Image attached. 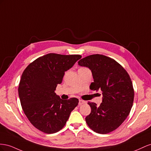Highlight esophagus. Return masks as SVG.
Here are the masks:
<instances>
[{
  "instance_id": "1",
  "label": "esophagus",
  "mask_w": 151,
  "mask_h": 151,
  "mask_svg": "<svg viewBox=\"0 0 151 151\" xmlns=\"http://www.w3.org/2000/svg\"><path fill=\"white\" fill-rule=\"evenodd\" d=\"M85 101H83V100H79V102H78V104L79 105H82L83 104H85Z\"/></svg>"
}]
</instances>
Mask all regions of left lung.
I'll use <instances>...</instances> for the list:
<instances>
[{
    "instance_id": "8db88e82",
    "label": "left lung",
    "mask_w": 151,
    "mask_h": 151,
    "mask_svg": "<svg viewBox=\"0 0 151 151\" xmlns=\"http://www.w3.org/2000/svg\"><path fill=\"white\" fill-rule=\"evenodd\" d=\"M78 63L91 70L93 82L90 88L101 91L103 96L99 106L88 102L91 113L85 118L87 124L101 134L115 130L126 119L133 106L134 90L130 76L121 64L104 55H90Z\"/></svg>"
}]
</instances>
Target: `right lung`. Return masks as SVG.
Wrapping results in <instances>:
<instances>
[{"mask_svg": "<svg viewBox=\"0 0 151 151\" xmlns=\"http://www.w3.org/2000/svg\"><path fill=\"white\" fill-rule=\"evenodd\" d=\"M81 58L80 55L47 54L24 70L18 87L21 105L38 130L47 134L61 130L78 105V99L63 100L54 91L62 83L65 71Z\"/></svg>", "mask_w": 151, "mask_h": 151, "instance_id": "obj_1", "label": "right lung"}]
</instances>
